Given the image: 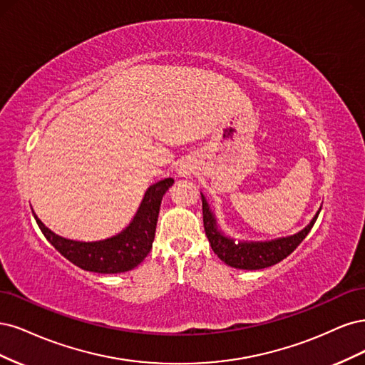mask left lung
<instances>
[{"instance_id":"1","label":"left lung","mask_w":365,"mask_h":365,"mask_svg":"<svg viewBox=\"0 0 365 365\" xmlns=\"http://www.w3.org/2000/svg\"><path fill=\"white\" fill-rule=\"evenodd\" d=\"M202 205H203V225L206 237L212 247L214 253L220 259L240 269H261L272 267L282 259H285L288 255H291L297 249V245L307 238V235L312 229L314 222L317 221L322 207L315 217L311 220L309 225L300 230L296 235H291L287 238H279L264 242H247V241H235L222 233L218 226L217 220L212 210H210L205 195L202 194Z\"/></svg>"}]
</instances>
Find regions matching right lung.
Listing matches in <instances>:
<instances>
[{
	"instance_id": "right-lung-1",
	"label": "right lung",
	"mask_w": 365,
	"mask_h": 365,
	"mask_svg": "<svg viewBox=\"0 0 365 365\" xmlns=\"http://www.w3.org/2000/svg\"><path fill=\"white\" fill-rule=\"evenodd\" d=\"M173 183L174 180L168 178L151 185L130 225L121 233L103 241L83 242L62 238L45 227L36 214L33 212V215L43 237L69 262L93 273H124L139 265L150 253L155 241L162 197Z\"/></svg>"
}]
</instances>
